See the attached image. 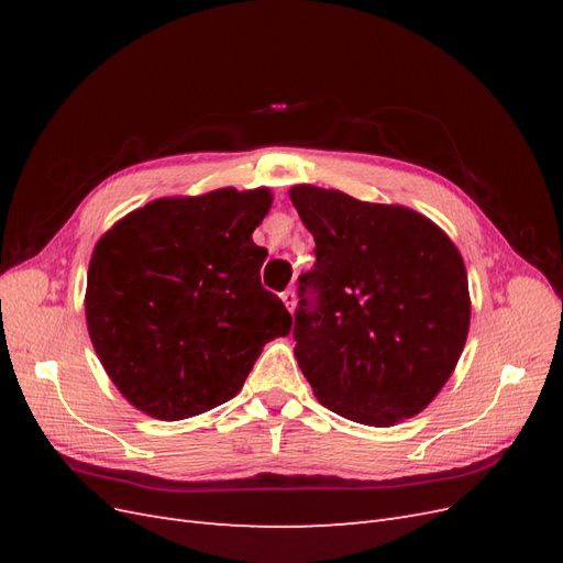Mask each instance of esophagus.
<instances>
[{
  "instance_id": "esophagus-1",
  "label": "esophagus",
  "mask_w": 563,
  "mask_h": 563,
  "mask_svg": "<svg viewBox=\"0 0 563 563\" xmlns=\"http://www.w3.org/2000/svg\"><path fill=\"white\" fill-rule=\"evenodd\" d=\"M282 302L286 305V310H288V312H294V310H296V294L291 291V288H286V291L282 294Z\"/></svg>"
}]
</instances>
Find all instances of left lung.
<instances>
[{"label": "left lung", "instance_id": "obj_1", "mask_svg": "<svg viewBox=\"0 0 563 563\" xmlns=\"http://www.w3.org/2000/svg\"><path fill=\"white\" fill-rule=\"evenodd\" d=\"M314 236V269L300 277L296 360L319 404L389 428L418 416L446 385L470 331L467 269L451 236L399 203L294 185ZM318 291L314 311L301 294Z\"/></svg>", "mask_w": 563, "mask_h": 563}]
</instances>
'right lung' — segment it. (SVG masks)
I'll list each match as a JSON object with an SVG mask.
<instances>
[{"instance_id":"right-lung-1","label":"right lung","mask_w":563,"mask_h":563,"mask_svg":"<svg viewBox=\"0 0 563 563\" xmlns=\"http://www.w3.org/2000/svg\"><path fill=\"white\" fill-rule=\"evenodd\" d=\"M267 187L162 197L100 236L87 275V329L122 397L157 420H183L244 387L291 314L263 288L267 251L253 230Z\"/></svg>"}]
</instances>
